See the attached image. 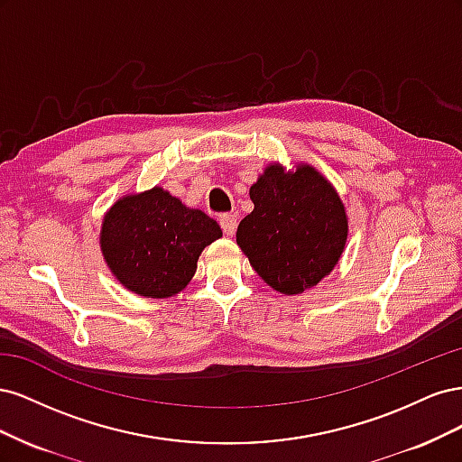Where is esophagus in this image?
Returning a JSON list of instances; mask_svg holds the SVG:
<instances>
[{"label":"esophagus","instance_id":"34e87169","mask_svg":"<svg viewBox=\"0 0 462 462\" xmlns=\"http://www.w3.org/2000/svg\"><path fill=\"white\" fill-rule=\"evenodd\" d=\"M236 216H233V214H223V216H219V226H221V229H223V233H226L227 236H231L235 231H236Z\"/></svg>","mask_w":462,"mask_h":462}]
</instances>
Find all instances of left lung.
<instances>
[{"label":"left lung","mask_w":462,"mask_h":462,"mask_svg":"<svg viewBox=\"0 0 462 462\" xmlns=\"http://www.w3.org/2000/svg\"><path fill=\"white\" fill-rule=\"evenodd\" d=\"M254 209L236 229V245L250 265L283 295H299L326 277L346 243L339 194L314 167L285 173L270 165L250 187Z\"/></svg>","instance_id":"left-lung-1"}]
</instances>
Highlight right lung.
Segmentation results:
<instances>
[{
	"label": "right lung",
	"instance_id": "1",
	"mask_svg": "<svg viewBox=\"0 0 462 462\" xmlns=\"http://www.w3.org/2000/svg\"><path fill=\"white\" fill-rule=\"evenodd\" d=\"M219 236L216 219L156 187L111 206L100 245L125 287L141 297L165 299L190 282L204 246Z\"/></svg>",
	"mask_w": 462,
	"mask_h": 462
}]
</instances>
